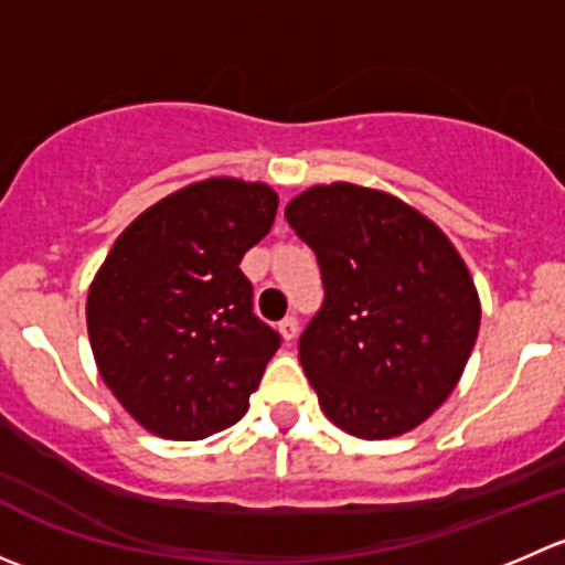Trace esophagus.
<instances>
[{
  "label": "esophagus",
  "mask_w": 565,
  "mask_h": 565,
  "mask_svg": "<svg viewBox=\"0 0 565 565\" xmlns=\"http://www.w3.org/2000/svg\"><path fill=\"white\" fill-rule=\"evenodd\" d=\"M278 330H281V335H284V341H295V335H298V319L295 317H284L281 322H278Z\"/></svg>",
  "instance_id": "1"
}]
</instances>
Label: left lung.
Returning <instances> with one entry per match:
<instances>
[{
    "mask_svg": "<svg viewBox=\"0 0 565 565\" xmlns=\"http://www.w3.org/2000/svg\"><path fill=\"white\" fill-rule=\"evenodd\" d=\"M317 254L324 303L300 335L319 407L347 435L388 440L457 388L481 300L446 232L377 188L311 185L284 210Z\"/></svg>",
    "mask_w": 565,
    "mask_h": 565,
    "instance_id": "1",
    "label": "left lung"
}]
</instances>
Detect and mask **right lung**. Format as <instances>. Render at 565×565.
Here are the masks:
<instances>
[{
  "label": "right lung",
  "instance_id": "obj_1",
  "mask_svg": "<svg viewBox=\"0 0 565 565\" xmlns=\"http://www.w3.org/2000/svg\"><path fill=\"white\" fill-rule=\"evenodd\" d=\"M276 210L265 182H191L128 224L95 273V363L152 435L204 440L246 415L281 339L250 311L241 259L270 232Z\"/></svg>",
  "mask_w": 565,
  "mask_h": 565
}]
</instances>
